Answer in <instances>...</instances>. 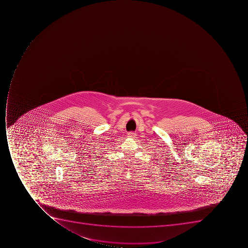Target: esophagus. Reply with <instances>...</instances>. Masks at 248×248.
<instances>
[{"label": "esophagus", "instance_id": "esophagus-1", "mask_svg": "<svg viewBox=\"0 0 248 248\" xmlns=\"http://www.w3.org/2000/svg\"><path fill=\"white\" fill-rule=\"evenodd\" d=\"M127 135H128V136H127L128 137H135V136H136L134 133H129Z\"/></svg>", "mask_w": 248, "mask_h": 248}]
</instances>
